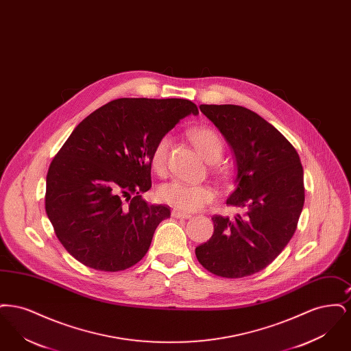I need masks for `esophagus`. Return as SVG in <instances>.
I'll return each mask as SVG.
<instances>
[{
  "instance_id": "1",
  "label": "esophagus",
  "mask_w": 351,
  "mask_h": 351,
  "mask_svg": "<svg viewBox=\"0 0 351 351\" xmlns=\"http://www.w3.org/2000/svg\"><path fill=\"white\" fill-rule=\"evenodd\" d=\"M172 217L182 218V219H188V218H191L192 216H191L189 213H185V212H182V210L173 209V210H172Z\"/></svg>"
}]
</instances>
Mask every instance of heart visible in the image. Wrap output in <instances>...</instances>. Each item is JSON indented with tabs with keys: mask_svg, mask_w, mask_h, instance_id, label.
<instances>
[{
	"mask_svg": "<svg viewBox=\"0 0 351 351\" xmlns=\"http://www.w3.org/2000/svg\"><path fill=\"white\" fill-rule=\"evenodd\" d=\"M191 138L208 162L216 163L219 160L223 145L216 132L208 128H196L191 130ZM169 147L171 136L167 134L159 138L152 149L151 167L158 175H165L167 171ZM158 197L179 210L196 212L215 200V191L208 185L173 180L158 188Z\"/></svg>",
	"mask_w": 351,
	"mask_h": 351,
	"instance_id": "heart-1",
	"label": "heart"
}]
</instances>
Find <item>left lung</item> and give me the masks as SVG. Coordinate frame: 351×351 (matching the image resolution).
I'll return each instance as SVG.
<instances>
[{
  "label": "left lung",
  "mask_w": 351,
  "mask_h": 351,
  "mask_svg": "<svg viewBox=\"0 0 351 351\" xmlns=\"http://www.w3.org/2000/svg\"><path fill=\"white\" fill-rule=\"evenodd\" d=\"M200 110L233 150L235 189L226 204L239 213L213 216L215 233L196 247V256L217 276H249L267 267L298 228L305 199L300 158L283 134L247 108L200 105Z\"/></svg>",
  "instance_id": "1"
}]
</instances>
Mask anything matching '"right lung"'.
<instances>
[{"mask_svg": "<svg viewBox=\"0 0 351 351\" xmlns=\"http://www.w3.org/2000/svg\"><path fill=\"white\" fill-rule=\"evenodd\" d=\"M197 106L183 99H118L75 128L51 162L46 213L64 249L86 267L116 272L138 263L166 205H150L151 152Z\"/></svg>", "mask_w": 351, "mask_h": 351, "instance_id": "right-lung-1", "label": "right lung"}]
</instances>
